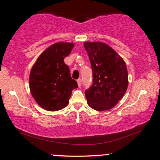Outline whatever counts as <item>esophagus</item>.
Masks as SVG:
<instances>
[{
	"mask_svg": "<svg viewBox=\"0 0 160 160\" xmlns=\"http://www.w3.org/2000/svg\"><path fill=\"white\" fill-rule=\"evenodd\" d=\"M77 83H78V86L81 87V85H82V79H81V78H78L77 80Z\"/></svg>",
	"mask_w": 160,
	"mask_h": 160,
	"instance_id": "34e87169",
	"label": "esophagus"
}]
</instances>
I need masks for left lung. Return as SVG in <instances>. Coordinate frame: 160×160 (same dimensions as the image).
<instances>
[{
	"instance_id": "obj_1",
	"label": "left lung",
	"mask_w": 160,
	"mask_h": 160,
	"mask_svg": "<svg viewBox=\"0 0 160 160\" xmlns=\"http://www.w3.org/2000/svg\"><path fill=\"white\" fill-rule=\"evenodd\" d=\"M92 70V84L85 90L88 103L97 111L113 108L128 88V71L124 60L110 46L101 42H85Z\"/></svg>"
}]
</instances>
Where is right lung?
<instances>
[{"label": "right lung", "instance_id": "add662e5", "mask_svg": "<svg viewBox=\"0 0 160 160\" xmlns=\"http://www.w3.org/2000/svg\"><path fill=\"white\" fill-rule=\"evenodd\" d=\"M73 46L71 42L54 43L39 55L31 70V93L45 110L58 111L67 107L72 90L78 88L64 62Z\"/></svg>", "mask_w": 160, "mask_h": 160}]
</instances>
